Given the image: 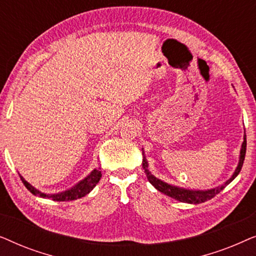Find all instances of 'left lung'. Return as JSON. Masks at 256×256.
Listing matches in <instances>:
<instances>
[{
  "label": "left lung",
  "instance_id": "obj_1",
  "mask_svg": "<svg viewBox=\"0 0 256 256\" xmlns=\"http://www.w3.org/2000/svg\"><path fill=\"white\" fill-rule=\"evenodd\" d=\"M246 132L244 134V142L241 144V149H240V155H239V163H238V166L234 170V172L232 176H230V180H227L225 183H222L219 186L213 188H208V190H191V188H180L177 186V185H172L166 183L160 178H157L154 176V174L150 172L149 170V164L148 160H146L144 150L142 148V155H143V160H142V166L144 169V172L146 174V178L150 182V184L152 185L156 190H158L162 194H166L168 197H171L174 199H176L178 202H188V204H200V202H204L208 199H212L216 194H218L220 191H222L227 185H228L230 182H232L234 178H236L238 174H239L241 168H242L244 160V155H246Z\"/></svg>",
  "mask_w": 256,
  "mask_h": 256
}]
</instances>
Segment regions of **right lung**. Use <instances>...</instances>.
<instances>
[{"label": "right lung", "instance_id": "add662e5", "mask_svg": "<svg viewBox=\"0 0 256 256\" xmlns=\"http://www.w3.org/2000/svg\"><path fill=\"white\" fill-rule=\"evenodd\" d=\"M101 176H102V174H101V171L99 169H93L85 178H84V180L78 182V183L73 185L72 188H68V190L58 192V194H45V192L37 190V188L32 186L30 183H28V182L23 178V176L20 174L23 184L26 185V188L31 192V194L38 196V197L40 198H51L52 200L56 202L76 200V199L85 197V196L88 194L90 192L96 188V185L99 183Z\"/></svg>", "mask_w": 256, "mask_h": 256}]
</instances>
